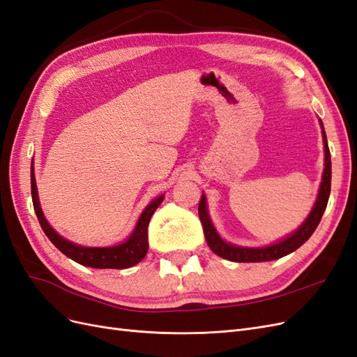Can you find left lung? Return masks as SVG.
Masks as SVG:
<instances>
[{
	"instance_id": "1",
	"label": "left lung",
	"mask_w": 357,
	"mask_h": 357,
	"mask_svg": "<svg viewBox=\"0 0 357 357\" xmlns=\"http://www.w3.org/2000/svg\"><path fill=\"white\" fill-rule=\"evenodd\" d=\"M321 125V135H323V144H325V169H323V177L320 183V189H319V195L316 199L314 207H312L311 213L308 214V218L305 222L302 223L299 228L286 236L284 240L278 241L275 244L266 245V247H240V245H234L226 243L220 238V235L215 231L213 226V222L208 215L207 210V199H205V195L202 193L201 201H199V207H198V214L204 228V235L205 240H207L208 247L211 250L223 257L228 259L231 262H266V261H275V259L283 257L291 252H295L296 248H299L302 244H304L312 232L316 231L319 226L321 215L326 210L328 199L331 195V177H332V164H331V152L328 147V139H326V132L325 128Z\"/></svg>"
}]
</instances>
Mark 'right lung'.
I'll return each instance as SVG.
<instances>
[{"mask_svg":"<svg viewBox=\"0 0 357 357\" xmlns=\"http://www.w3.org/2000/svg\"><path fill=\"white\" fill-rule=\"evenodd\" d=\"M31 195H32V204H34L37 219L41 225V229L45 231V234L53 243V245H55L58 250H61L67 257L73 259L74 262L84 266L98 268V269H105V268L123 269V268L134 266L138 262L143 261L149 250V241H147L149 222L152 219L155 210L162 204V201H164V195H160L147 205L144 211L142 213V215H139L132 234L129 235L123 243L112 245V247H84V245L74 244L66 240L47 223L45 214H43L40 207L34 167H31Z\"/></svg>","mask_w":357,"mask_h":357,"instance_id":"1","label":"right lung"}]
</instances>
